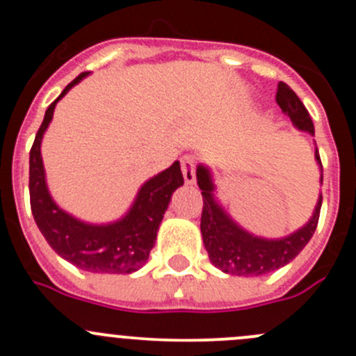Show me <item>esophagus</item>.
Segmentation results:
<instances>
[{"instance_id": "esophagus-1", "label": "esophagus", "mask_w": 356, "mask_h": 356, "mask_svg": "<svg viewBox=\"0 0 356 356\" xmlns=\"http://www.w3.org/2000/svg\"><path fill=\"white\" fill-rule=\"evenodd\" d=\"M181 168L188 184H195L196 181V158L193 155H184L181 158Z\"/></svg>"}]
</instances>
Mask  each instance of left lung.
<instances>
[{"label":"left lung","instance_id":"8db88e82","mask_svg":"<svg viewBox=\"0 0 356 356\" xmlns=\"http://www.w3.org/2000/svg\"><path fill=\"white\" fill-rule=\"evenodd\" d=\"M275 102L300 131H308L310 134H314V122H312L310 113L305 108L296 92L286 82L277 84ZM315 158L322 167L318 152H315ZM196 177H198V186L201 195H203V211H201L200 225L201 236H203L204 248H207L211 264L220 268L222 272L254 277V275H264L272 270H277L300 254V251L307 246L317 229L322 196L318 198L317 208H315L310 222L294 234L284 239H277V241L254 238L243 231L239 225H236L231 217L222 210L220 204L215 201L210 172L200 165L196 170Z\"/></svg>","mask_w":356,"mask_h":356}]
</instances>
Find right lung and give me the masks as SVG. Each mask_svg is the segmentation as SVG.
<instances>
[{
  "instance_id": "1",
  "label": "right lung",
  "mask_w": 356,
  "mask_h": 356,
  "mask_svg": "<svg viewBox=\"0 0 356 356\" xmlns=\"http://www.w3.org/2000/svg\"><path fill=\"white\" fill-rule=\"evenodd\" d=\"M88 74L89 72L79 74L48 106L44 120L35 134L29 156L31 210L48 245L77 268L96 274H131L148 260L149 251L155 245L158 225L163 218L172 193L184 184V177L181 165L175 161L170 168L149 179L143 186L131 211L115 224H84L56 207L46 188L41 139L51 122L53 110L58 99H62L68 89Z\"/></svg>"
}]
</instances>
